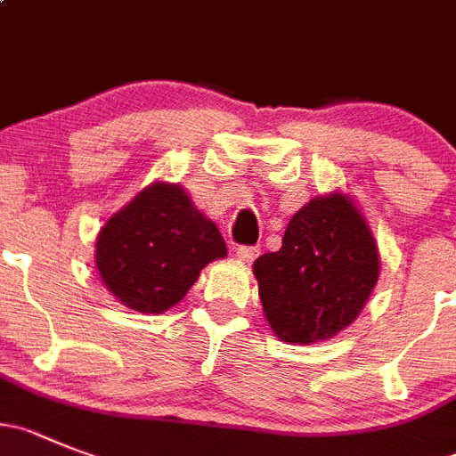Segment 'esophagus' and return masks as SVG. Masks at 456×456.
<instances>
[{
  "instance_id": "1",
  "label": "esophagus",
  "mask_w": 456,
  "mask_h": 456,
  "mask_svg": "<svg viewBox=\"0 0 456 456\" xmlns=\"http://www.w3.org/2000/svg\"><path fill=\"white\" fill-rule=\"evenodd\" d=\"M258 254H261V249L252 248V245H240V248H236L238 261H242V263H252Z\"/></svg>"
}]
</instances>
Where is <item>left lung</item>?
Wrapping results in <instances>:
<instances>
[{"label":"left lung","instance_id":"left-lung-1","mask_svg":"<svg viewBox=\"0 0 456 456\" xmlns=\"http://www.w3.org/2000/svg\"><path fill=\"white\" fill-rule=\"evenodd\" d=\"M254 276L276 338L313 344L335 338L362 313L380 256L362 211L335 191L292 216L281 249L258 256Z\"/></svg>","mask_w":456,"mask_h":456}]
</instances>
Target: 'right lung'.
Here are the masks:
<instances>
[{
	"label": "right lung",
	"instance_id": "1",
	"mask_svg": "<svg viewBox=\"0 0 456 456\" xmlns=\"http://www.w3.org/2000/svg\"><path fill=\"white\" fill-rule=\"evenodd\" d=\"M227 256L223 233L180 184L152 182L96 238V270L127 308L159 314L180 304L202 267Z\"/></svg>",
	"mask_w": 456,
	"mask_h": 456
}]
</instances>
